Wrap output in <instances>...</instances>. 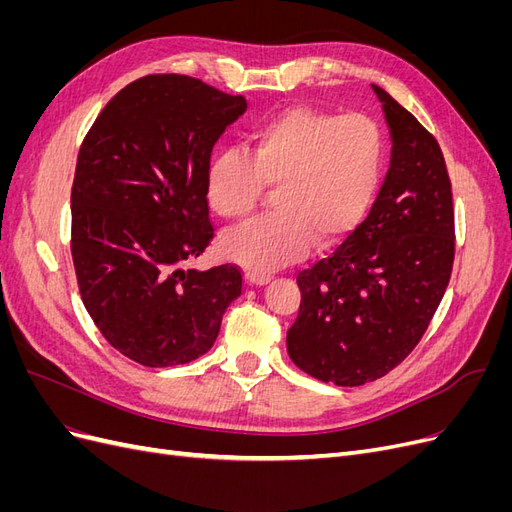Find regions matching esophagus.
I'll return each mask as SVG.
<instances>
[{
    "mask_svg": "<svg viewBox=\"0 0 512 512\" xmlns=\"http://www.w3.org/2000/svg\"><path fill=\"white\" fill-rule=\"evenodd\" d=\"M245 282L250 286H265L271 282V275L267 273H258V271H247L245 273Z\"/></svg>",
    "mask_w": 512,
    "mask_h": 512,
    "instance_id": "esophagus-1",
    "label": "esophagus"
}]
</instances>
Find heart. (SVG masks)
<instances>
[{
	"instance_id": "b5f03b06",
	"label": "heart",
	"mask_w": 512,
	"mask_h": 512,
	"mask_svg": "<svg viewBox=\"0 0 512 512\" xmlns=\"http://www.w3.org/2000/svg\"><path fill=\"white\" fill-rule=\"evenodd\" d=\"M384 156L382 130L365 115L307 106L275 115L252 134V158L224 151L207 168V203L224 220L247 218L273 188L275 211L226 232L222 254L267 273L301 260L314 241H344L374 205Z\"/></svg>"
}]
</instances>
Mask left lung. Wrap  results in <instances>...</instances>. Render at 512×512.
I'll return each mask as SVG.
<instances>
[{"instance_id":"left-lung-1","label":"left lung","mask_w":512,"mask_h":512,"mask_svg":"<svg viewBox=\"0 0 512 512\" xmlns=\"http://www.w3.org/2000/svg\"><path fill=\"white\" fill-rule=\"evenodd\" d=\"M391 166L363 224L297 275L299 316L286 335L292 363L337 386L389 374L421 342L451 280L455 211L442 149L378 85Z\"/></svg>"}]
</instances>
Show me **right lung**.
Returning a JSON list of instances; mask_svg holds the SVG:
<instances>
[{"label": "right lung", "instance_id": "1", "mask_svg": "<svg viewBox=\"0 0 512 512\" xmlns=\"http://www.w3.org/2000/svg\"><path fill=\"white\" fill-rule=\"evenodd\" d=\"M247 108L243 96L183 74L143 76L104 106L72 183V260L91 320L145 367L211 350L241 297L235 265H183L213 237L205 175L213 145Z\"/></svg>", "mask_w": 512, "mask_h": 512}]
</instances>
